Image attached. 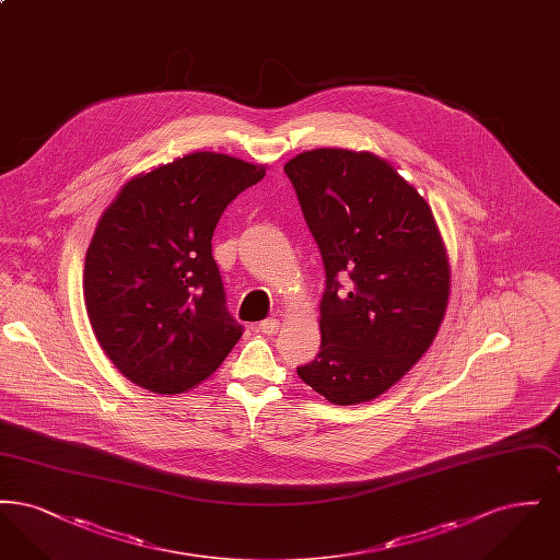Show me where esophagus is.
<instances>
[{
	"label": "esophagus",
	"mask_w": 560,
	"mask_h": 560,
	"mask_svg": "<svg viewBox=\"0 0 560 560\" xmlns=\"http://www.w3.org/2000/svg\"><path fill=\"white\" fill-rule=\"evenodd\" d=\"M260 331L267 334V336H275L279 331V319H265L260 323Z\"/></svg>",
	"instance_id": "esophagus-1"
}]
</instances>
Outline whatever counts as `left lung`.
Listing matches in <instances>:
<instances>
[{"label":"left lung","mask_w":560,"mask_h":560,"mask_svg":"<svg viewBox=\"0 0 560 560\" xmlns=\"http://www.w3.org/2000/svg\"><path fill=\"white\" fill-rule=\"evenodd\" d=\"M283 170L327 277L319 354L298 375L334 405L377 399L424 357L447 313L452 268L436 220L370 151H304Z\"/></svg>","instance_id":"left-lung-1"}]
</instances>
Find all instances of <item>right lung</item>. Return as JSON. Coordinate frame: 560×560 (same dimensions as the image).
Masks as SVG:
<instances>
[{"label": "right lung", "instance_id": "1", "mask_svg": "<svg viewBox=\"0 0 560 560\" xmlns=\"http://www.w3.org/2000/svg\"><path fill=\"white\" fill-rule=\"evenodd\" d=\"M267 165L199 151L130 178L94 229L83 302L110 363L130 382L180 395L240 342L226 313L212 235L226 206Z\"/></svg>", "mask_w": 560, "mask_h": 560}]
</instances>
